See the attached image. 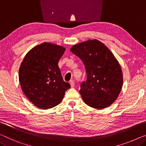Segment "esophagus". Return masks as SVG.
Wrapping results in <instances>:
<instances>
[{"mask_svg": "<svg viewBox=\"0 0 146 146\" xmlns=\"http://www.w3.org/2000/svg\"><path fill=\"white\" fill-rule=\"evenodd\" d=\"M69 84H70V86L71 88H73V87L75 86V82H74L73 80H71V81L69 82Z\"/></svg>", "mask_w": 146, "mask_h": 146, "instance_id": "34e87169", "label": "esophagus"}]
</instances>
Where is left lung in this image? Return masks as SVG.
Wrapping results in <instances>:
<instances>
[{
	"mask_svg": "<svg viewBox=\"0 0 146 146\" xmlns=\"http://www.w3.org/2000/svg\"><path fill=\"white\" fill-rule=\"evenodd\" d=\"M70 50L82 61L86 80L80 84L83 101L93 108L102 110L111 105L123 86V73L110 50L94 39L75 44Z\"/></svg>",
	"mask_w": 146,
	"mask_h": 146,
	"instance_id": "1",
	"label": "left lung"
}]
</instances>
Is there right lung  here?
<instances>
[{
	"mask_svg": "<svg viewBox=\"0 0 146 146\" xmlns=\"http://www.w3.org/2000/svg\"><path fill=\"white\" fill-rule=\"evenodd\" d=\"M65 50L62 46L43 42L28 52L21 62L19 69L21 89L38 108L48 110L58 105L70 88L58 67Z\"/></svg>",
	"mask_w": 146,
	"mask_h": 146,
	"instance_id": "obj_1",
	"label": "right lung"
}]
</instances>
